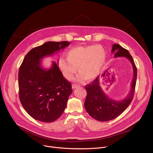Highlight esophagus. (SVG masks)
I'll return each mask as SVG.
<instances>
[{
  "label": "esophagus",
  "instance_id": "esophagus-1",
  "mask_svg": "<svg viewBox=\"0 0 153 153\" xmlns=\"http://www.w3.org/2000/svg\"><path fill=\"white\" fill-rule=\"evenodd\" d=\"M79 86V85H77V84H73L72 85V88H73V90H74V89H76V88H77V87Z\"/></svg>",
  "mask_w": 153,
  "mask_h": 153
}]
</instances>
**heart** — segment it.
<instances>
[{
	"instance_id": "obj_1",
	"label": "heart",
	"mask_w": 153,
	"mask_h": 153,
	"mask_svg": "<svg viewBox=\"0 0 153 153\" xmlns=\"http://www.w3.org/2000/svg\"><path fill=\"white\" fill-rule=\"evenodd\" d=\"M67 59L61 58L59 67L64 77L71 80L78 68L77 80H94L102 72L106 59V53L101 45L74 47L66 54Z\"/></svg>"
}]
</instances>
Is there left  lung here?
I'll list each match as a JSON object with an SVG mask.
<instances>
[{"mask_svg": "<svg viewBox=\"0 0 153 153\" xmlns=\"http://www.w3.org/2000/svg\"><path fill=\"white\" fill-rule=\"evenodd\" d=\"M111 52L114 57H125L130 61L133 68V78L129 94L122 100L111 99L104 93L99 83V76L91 84L85 86L87 92L84 103L85 110L93 119L100 122L113 120L126 110L133 99L136 83L137 68L129 51L119 44H114Z\"/></svg>", "mask_w": 153, "mask_h": 153, "instance_id": "8db88e82", "label": "left lung"}]
</instances>
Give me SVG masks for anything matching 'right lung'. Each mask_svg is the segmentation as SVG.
I'll list each match as a JSON object with an SVG mask.
<instances>
[{"mask_svg":"<svg viewBox=\"0 0 153 153\" xmlns=\"http://www.w3.org/2000/svg\"><path fill=\"white\" fill-rule=\"evenodd\" d=\"M70 44L67 41L45 42L31 50L20 65L19 99L27 113L37 120L54 122L67 106L73 92L71 84L63 76L55 62L50 69H44L40 60Z\"/></svg>","mask_w":153,"mask_h":153,"instance_id":"obj_1","label":"right lung"}]
</instances>
